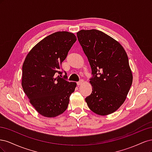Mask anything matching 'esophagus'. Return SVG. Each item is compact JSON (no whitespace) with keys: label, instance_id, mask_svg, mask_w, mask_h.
Here are the masks:
<instances>
[{"label":"esophagus","instance_id":"1","mask_svg":"<svg viewBox=\"0 0 152 152\" xmlns=\"http://www.w3.org/2000/svg\"><path fill=\"white\" fill-rule=\"evenodd\" d=\"M83 82H84V80H80L79 82H77V84L78 86H80L82 83H83Z\"/></svg>","mask_w":152,"mask_h":152}]
</instances>
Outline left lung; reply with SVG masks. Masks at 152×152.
Listing matches in <instances>:
<instances>
[{
    "mask_svg": "<svg viewBox=\"0 0 152 152\" xmlns=\"http://www.w3.org/2000/svg\"><path fill=\"white\" fill-rule=\"evenodd\" d=\"M77 36L93 75L90 79L93 91L86 102L96 114H111L125 102L132 85L127 53L120 43L99 30H82Z\"/></svg>",
    "mask_w": 152,
    "mask_h": 152,
    "instance_id": "left-lung-1",
    "label": "left lung"
}]
</instances>
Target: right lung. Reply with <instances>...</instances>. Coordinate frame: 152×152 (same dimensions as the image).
<instances>
[{
    "instance_id": "obj_1",
    "label": "right lung",
    "mask_w": 152,
    "mask_h": 152,
    "mask_svg": "<svg viewBox=\"0 0 152 152\" xmlns=\"http://www.w3.org/2000/svg\"><path fill=\"white\" fill-rule=\"evenodd\" d=\"M76 40L70 32H55L37 44L25 59L21 86L31 104L41 115L57 117L68 107L77 84L55 75L62 74L59 71L61 63Z\"/></svg>"
}]
</instances>
